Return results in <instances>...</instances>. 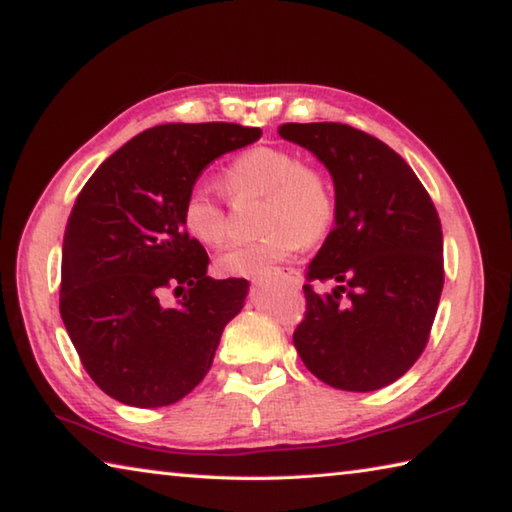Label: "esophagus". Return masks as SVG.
Wrapping results in <instances>:
<instances>
[{"label":"esophagus","mask_w":512,"mask_h":512,"mask_svg":"<svg viewBox=\"0 0 512 512\" xmlns=\"http://www.w3.org/2000/svg\"><path fill=\"white\" fill-rule=\"evenodd\" d=\"M280 273H282V277H286V280L291 282V284H300V282H302V275H300V271H297V268L286 266V268H280Z\"/></svg>","instance_id":"34e87169"}]
</instances>
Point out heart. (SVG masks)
<instances>
[{
	"instance_id": "b5f03b06",
	"label": "heart",
	"mask_w": 512,
	"mask_h": 512,
	"mask_svg": "<svg viewBox=\"0 0 512 512\" xmlns=\"http://www.w3.org/2000/svg\"><path fill=\"white\" fill-rule=\"evenodd\" d=\"M224 188L230 197H264L259 228L268 230L264 237L235 244L219 255L217 268L224 275H262L271 264L293 255L304 241H320L336 219V197L327 176L280 147L259 145L239 154L226 167ZM181 221L199 244H226L224 201L208 185H194L188 190Z\"/></svg>"
}]
</instances>
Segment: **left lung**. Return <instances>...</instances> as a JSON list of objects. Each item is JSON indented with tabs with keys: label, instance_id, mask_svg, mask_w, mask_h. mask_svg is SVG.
Here are the masks:
<instances>
[{
	"label": "left lung",
	"instance_id": "obj_1",
	"mask_svg": "<svg viewBox=\"0 0 512 512\" xmlns=\"http://www.w3.org/2000/svg\"><path fill=\"white\" fill-rule=\"evenodd\" d=\"M282 138L327 165L336 226L306 271L293 345L313 376L345 392L401 378L430 340L443 291V232L430 194L401 156L342 123H286ZM336 281L318 294L313 281Z\"/></svg>",
	"mask_w": 512,
	"mask_h": 512
}]
</instances>
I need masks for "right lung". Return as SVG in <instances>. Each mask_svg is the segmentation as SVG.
<instances>
[{"label":"right lung","mask_w":512,"mask_h":512,"mask_svg":"<svg viewBox=\"0 0 512 512\" xmlns=\"http://www.w3.org/2000/svg\"><path fill=\"white\" fill-rule=\"evenodd\" d=\"M259 136V127L235 123L145 129L78 194L64 230L60 315L82 367L107 396L163 407L208 374L248 282L206 275L210 257L183 228L181 208L212 161Z\"/></svg>","instance_id":"1"}]
</instances>
